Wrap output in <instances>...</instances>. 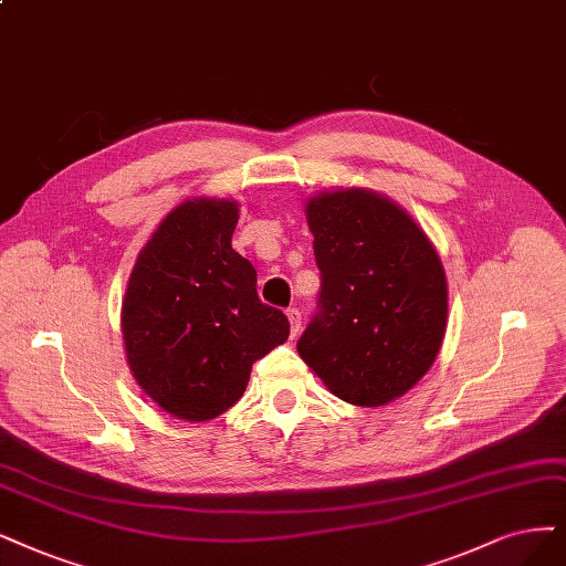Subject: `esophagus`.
Wrapping results in <instances>:
<instances>
[{"label":"esophagus","instance_id":"1","mask_svg":"<svg viewBox=\"0 0 566 566\" xmlns=\"http://www.w3.org/2000/svg\"><path fill=\"white\" fill-rule=\"evenodd\" d=\"M286 317H289V324H291V338H296L298 331H301V310L298 307H289L286 310Z\"/></svg>","mask_w":566,"mask_h":566}]
</instances>
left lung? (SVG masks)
<instances>
[{
	"label": "left lung",
	"mask_w": 566,
	"mask_h": 566,
	"mask_svg": "<svg viewBox=\"0 0 566 566\" xmlns=\"http://www.w3.org/2000/svg\"><path fill=\"white\" fill-rule=\"evenodd\" d=\"M322 270L319 315L301 359L338 399L378 408L420 382L448 328V277L406 209L370 188L305 200Z\"/></svg>",
	"instance_id": "obj_1"
}]
</instances>
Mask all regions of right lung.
<instances>
[{"label":"right lung","mask_w":566,"mask_h":566,"mask_svg":"<svg viewBox=\"0 0 566 566\" xmlns=\"http://www.w3.org/2000/svg\"><path fill=\"white\" fill-rule=\"evenodd\" d=\"M233 198H191L137 254L120 305L133 378L167 415L207 422L247 389L254 361L286 343L289 319L263 305L256 270L230 244Z\"/></svg>","instance_id":"add662e5"}]
</instances>
